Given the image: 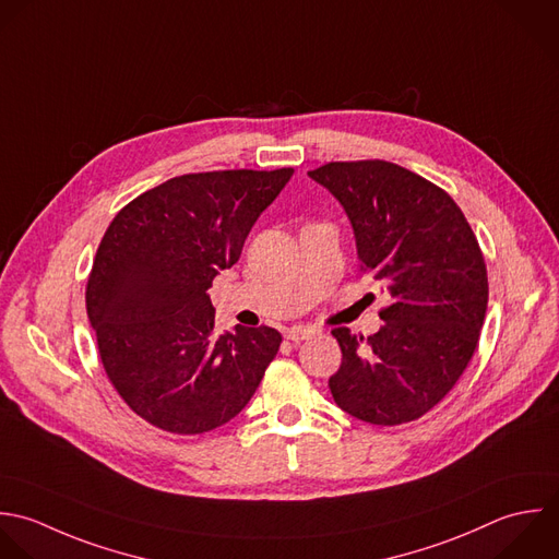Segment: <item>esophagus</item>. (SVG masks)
Here are the masks:
<instances>
[{"mask_svg":"<svg viewBox=\"0 0 559 559\" xmlns=\"http://www.w3.org/2000/svg\"><path fill=\"white\" fill-rule=\"evenodd\" d=\"M316 333V329H311V326H292V329H285V337L289 340V342H302V340H309L311 335Z\"/></svg>","mask_w":559,"mask_h":559,"instance_id":"1","label":"esophagus"}]
</instances>
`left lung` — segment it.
<instances>
[{
	"label": "left lung",
	"mask_w": 559,
	"mask_h": 559,
	"mask_svg": "<svg viewBox=\"0 0 559 559\" xmlns=\"http://www.w3.org/2000/svg\"><path fill=\"white\" fill-rule=\"evenodd\" d=\"M344 206L361 270L392 302L368 340L335 329L342 366L331 394L357 420L394 427L433 409L473 359L488 309V272L455 200L388 163H326L309 171Z\"/></svg>",
	"instance_id": "1"
}]
</instances>
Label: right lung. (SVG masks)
<instances>
[{"label":"right lung","mask_w":559,"mask_h":559,"mask_svg":"<svg viewBox=\"0 0 559 559\" xmlns=\"http://www.w3.org/2000/svg\"><path fill=\"white\" fill-rule=\"evenodd\" d=\"M294 169L171 178L126 204L97 248L86 313L104 370L150 425L198 436L233 420L276 357L281 333L215 335L209 287L239 261L259 215Z\"/></svg>","instance_id":"obj_1"}]
</instances>
